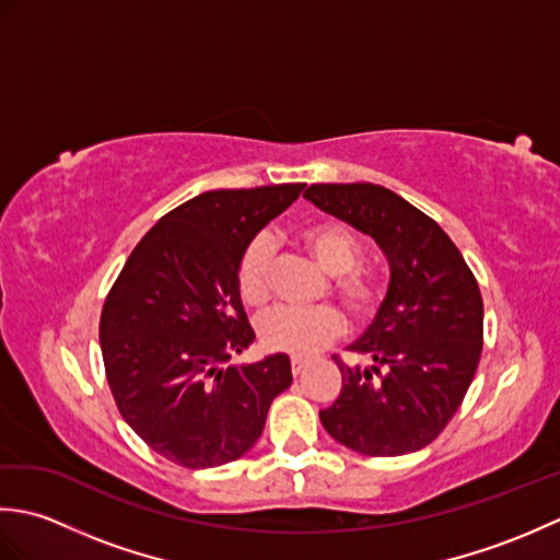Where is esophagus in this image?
<instances>
[{
    "mask_svg": "<svg viewBox=\"0 0 560 560\" xmlns=\"http://www.w3.org/2000/svg\"><path fill=\"white\" fill-rule=\"evenodd\" d=\"M307 365H311V359H303V355H293V359H291L293 375H301Z\"/></svg>",
    "mask_w": 560,
    "mask_h": 560,
    "instance_id": "esophagus-1",
    "label": "esophagus"
}]
</instances>
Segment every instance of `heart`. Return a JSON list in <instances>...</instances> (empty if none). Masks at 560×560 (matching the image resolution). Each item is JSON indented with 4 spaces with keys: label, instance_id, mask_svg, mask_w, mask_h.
Masks as SVG:
<instances>
[{
    "label": "heart",
    "instance_id": "1",
    "mask_svg": "<svg viewBox=\"0 0 560 560\" xmlns=\"http://www.w3.org/2000/svg\"><path fill=\"white\" fill-rule=\"evenodd\" d=\"M301 241L317 265L335 277V293L349 315L355 319L371 317L383 291L375 271L359 265L363 255L359 235L341 221H315L305 225ZM277 257L279 245L271 233H257L243 247L235 279L241 299L247 305L259 307L269 301ZM257 331L269 351L311 355L341 337L343 319L335 307H317V311L273 307L259 319Z\"/></svg>",
    "mask_w": 560,
    "mask_h": 560
}]
</instances>
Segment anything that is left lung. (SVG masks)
<instances>
[{
	"mask_svg": "<svg viewBox=\"0 0 560 560\" xmlns=\"http://www.w3.org/2000/svg\"><path fill=\"white\" fill-rule=\"evenodd\" d=\"M315 207L371 235L389 261L383 305L339 355L341 392L319 411L325 431L368 457H397L443 433L467 395L483 349L479 283L457 245L407 199L373 183L311 185Z\"/></svg>",
	"mask_w": 560,
	"mask_h": 560,
	"instance_id": "1",
	"label": "left lung"
}]
</instances>
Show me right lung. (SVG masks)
Masks as SVG:
<instances>
[{"label": "right lung", "mask_w": 560, "mask_h": 560, "mask_svg": "<svg viewBox=\"0 0 560 560\" xmlns=\"http://www.w3.org/2000/svg\"><path fill=\"white\" fill-rule=\"evenodd\" d=\"M305 183L211 189L153 225L125 261L101 313V351L129 428L187 469H211L257 443L291 385L287 353L221 368L255 341L237 259Z\"/></svg>", "instance_id": "obj_1"}]
</instances>
